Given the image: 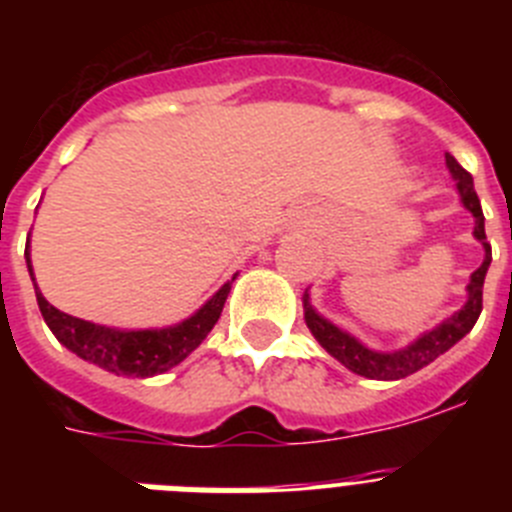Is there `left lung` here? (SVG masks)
<instances>
[{
    "mask_svg": "<svg viewBox=\"0 0 512 512\" xmlns=\"http://www.w3.org/2000/svg\"><path fill=\"white\" fill-rule=\"evenodd\" d=\"M446 169H449L451 179L456 182V192H459L461 205L467 207L474 217V238L482 243L485 248V261L469 277L467 284V302L461 305V310H456L451 318L441 320L433 330H425L415 338L413 343H408L405 348H397V351H374V348L364 346L356 336H351L348 330L338 328L336 323H330L328 318H323L315 307H312L310 295H302V307H305V323L310 328V333L315 336V341L328 351L333 359L341 361L346 369H351L354 374L366 379H382V382H395V379H405L410 374L420 372L423 366H428L431 361H436L438 356L446 354L454 343H459L461 338L467 336L469 330L477 323L479 312H482V287H485L487 269H490L492 251L490 243H487L485 235V215H482V205H479V197L474 192L472 174L467 169H461V164L456 161L451 153H446Z\"/></svg>",
    "mask_w": 512,
    "mask_h": 512,
    "instance_id": "obj_1",
    "label": "left lung"
}]
</instances>
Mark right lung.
Here are the masks:
<instances>
[{
    "label": "right lung",
    "mask_w": 512,
    "mask_h": 512,
    "mask_svg": "<svg viewBox=\"0 0 512 512\" xmlns=\"http://www.w3.org/2000/svg\"><path fill=\"white\" fill-rule=\"evenodd\" d=\"M25 261L30 279L35 284L33 261H30V246L25 248ZM238 277V274H235ZM225 282L215 295L205 302L197 312H192L187 320L166 328H110V325L89 323V320L66 315L51 302L45 300L43 292L35 284V297L43 312L45 325L53 330V336L69 348L71 354L89 364L102 366L104 372H112L117 377H156L176 364H182L194 348L200 346L212 328H215L225 300H228L230 284Z\"/></svg>",
    "instance_id": "add662e5"
}]
</instances>
